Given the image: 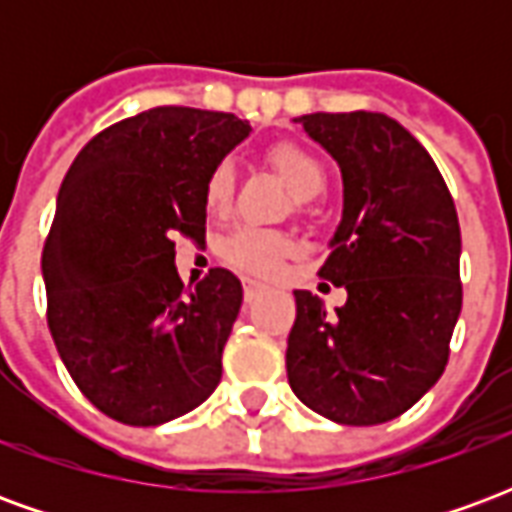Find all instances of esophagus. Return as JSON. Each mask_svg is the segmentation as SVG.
Segmentation results:
<instances>
[{
    "label": "esophagus",
    "instance_id": "obj_1",
    "mask_svg": "<svg viewBox=\"0 0 512 512\" xmlns=\"http://www.w3.org/2000/svg\"><path fill=\"white\" fill-rule=\"evenodd\" d=\"M266 290V285L263 282H257V279H244V299L252 301L255 296H260Z\"/></svg>",
    "mask_w": 512,
    "mask_h": 512
}]
</instances>
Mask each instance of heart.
Here are the masks:
<instances>
[{"label":"heart","instance_id":"heart-1","mask_svg":"<svg viewBox=\"0 0 512 512\" xmlns=\"http://www.w3.org/2000/svg\"><path fill=\"white\" fill-rule=\"evenodd\" d=\"M268 161L277 167L282 180L288 183L290 191L299 200H312L318 197L326 186V169L318 158L312 156L307 147L299 145H277L271 147ZM235 189V167L233 161H222L216 164L213 172L205 180V205L208 211L222 213L230 200H233ZM288 249V241L279 233L271 230H260V227H241L233 233L224 244V257L227 263L241 268L246 274H268L277 266L282 252Z\"/></svg>","mask_w":512,"mask_h":512}]
</instances>
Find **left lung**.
Segmentation results:
<instances>
[{"label":"left lung","instance_id":"left-lung-1","mask_svg":"<svg viewBox=\"0 0 512 512\" xmlns=\"http://www.w3.org/2000/svg\"><path fill=\"white\" fill-rule=\"evenodd\" d=\"M343 175V219L318 277L348 293L329 312L296 290L290 389L340 425L400 417L444 373L461 315V227L428 150L381 112L296 117Z\"/></svg>","mask_w":512,"mask_h":512}]
</instances>
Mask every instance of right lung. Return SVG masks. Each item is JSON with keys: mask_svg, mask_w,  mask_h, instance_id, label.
<instances>
[{"mask_svg": "<svg viewBox=\"0 0 512 512\" xmlns=\"http://www.w3.org/2000/svg\"><path fill=\"white\" fill-rule=\"evenodd\" d=\"M249 134L227 112L158 106L90 139L62 180L40 260L49 329L62 365L106 417L164 425L222 381L241 279L213 268L183 288L172 238L200 241L205 180Z\"/></svg>", "mask_w": 512, "mask_h": 512, "instance_id": "obj_1", "label": "right lung"}]
</instances>
